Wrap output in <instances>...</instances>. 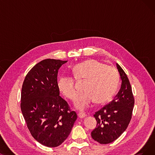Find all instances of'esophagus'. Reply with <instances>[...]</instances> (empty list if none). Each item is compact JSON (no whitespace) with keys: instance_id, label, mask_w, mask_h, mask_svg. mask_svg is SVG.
Segmentation results:
<instances>
[{"instance_id":"1","label":"esophagus","mask_w":155,"mask_h":155,"mask_svg":"<svg viewBox=\"0 0 155 155\" xmlns=\"http://www.w3.org/2000/svg\"><path fill=\"white\" fill-rule=\"evenodd\" d=\"M78 116V117L80 118H84V117L87 116V114H86L85 113H84V112H79Z\"/></svg>"}]
</instances>
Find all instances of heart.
Here are the masks:
<instances>
[{
  "mask_svg": "<svg viewBox=\"0 0 155 155\" xmlns=\"http://www.w3.org/2000/svg\"><path fill=\"white\" fill-rule=\"evenodd\" d=\"M72 71L77 80H85L84 92L80 94L75 101V107L84 110L95 102L102 104L107 102L115 94L119 75L115 68L105 65L98 60L91 59L75 65ZM57 86L60 92L70 100H75L78 91L75 80L70 76L59 78Z\"/></svg>",
  "mask_w": 155,
  "mask_h": 155,
  "instance_id": "obj_1",
  "label": "heart"
}]
</instances>
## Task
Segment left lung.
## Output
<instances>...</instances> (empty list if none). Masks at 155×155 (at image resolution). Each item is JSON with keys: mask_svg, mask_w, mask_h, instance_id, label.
<instances>
[{"mask_svg": "<svg viewBox=\"0 0 155 155\" xmlns=\"http://www.w3.org/2000/svg\"><path fill=\"white\" fill-rule=\"evenodd\" d=\"M121 86L113 101L95 112L97 126L91 133L93 139L100 144H109L117 140L127 129L131 119L134 99L129 79L116 63Z\"/></svg>", "mask_w": 155, "mask_h": 155, "instance_id": "8db88e82", "label": "left lung"}]
</instances>
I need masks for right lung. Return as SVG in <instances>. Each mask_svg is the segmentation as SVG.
I'll use <instances>...</instances> for the list:
<instances>
[{
  "instance_id": "right-lung-1",
  "label": "right lung",
  "mask_w": 155,
  "mask_h": 155,
  "mask_svg": "<svg viewBox=\"0 0 155 155\" xmlns=\"http://www.w3.org/2000/svg\"><path fill=\"white\" fill-rule=\"evenodd\" d=\"M68 61L46 59L32 68L24 79L21 109L35 139L47 147L60 146L69 136L77 118L60 96L57 76Z\"/></svg>"
}]
</instances>
